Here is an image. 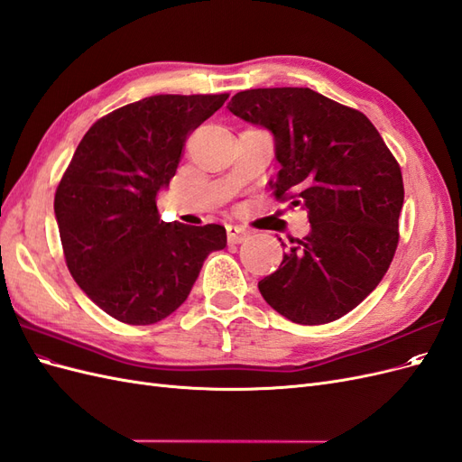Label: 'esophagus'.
<instances>
[{
	"instance_id": "esophagus-1",
	"label": "esophagus",
	"mask_w": 462,
	"mask_h": 462,
	"mask_svg": "<svg viewBox=\"0 0 462 462\" xmlns=\"http://www.w3.org/2000/svg\"><path fill=\"white\" fill-rule=\"evenodd\" d=\"M250 236V231L241 227V226H227V241L231 245H239L245 243Z\"/></svg>"
}]
</instances>
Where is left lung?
<instances>
[{"instance_id": "obj_1", "label": "left lung", "mask_w": 462, "mask_h": 462, "mask_svg": "<svg viewBox=\"0 0 462 462\" xmlns=\"http://www.w3.org/2000/svg\"><path fill=\"white\" fill-rule=\"evenodd\" d=\"M227 107L273 134L275 199L302 204L310 221V233L291 239L279 270L258 283L263 300L295 324L339 319L395 256L404 200L397 160L365 114L310 88L245 90Z\"/></svg>"}]
</instances>
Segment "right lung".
Returning <instances> with one entry per match:
<instances>
[{
  "label": "right lung",
  "instance_id": "obj_1",
  "mask_svg": "<svg viewBox=\"0 0 462 462\" xmlns=\"http://www.w3.org/2000/svg\"><path fill=\"white\" fill-rule=\"evenodd\" d=\"M229 94H158L97 119L55 190L67 268L88 299L123 324L150 326L189 297L223 226L160 221L156 197L187 136Z\"/></svg>",
  "mask_w": 462,
  "mask_h": 462
}]
</instances>
